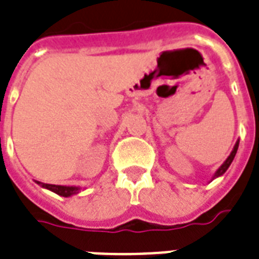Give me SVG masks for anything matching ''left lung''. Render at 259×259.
<instances>
[{
	"mask_svg": "<svg viewBox=\"0 0 259 259\" xmlns=\"http://www.w3.org/2000/svg\"><path fill=\"white\" fill-rule=\"evenodd\" d=\"M238 147H239V139L236 140V143H235V146H234V148H232L231 154H230V155H228L227 159H226V161L223 162V165L220 166L219 169H218V170H216V171H215V174L212 176L211 181H213L215 178L220 177V176H223V174L226 173V171H227V169H228V167H230V165H231V163H232V161H234V158H235L236 151H238ZM211 181H209V182H211Z\"/></svg>",
	"mask_w": 259,
	"mask_h": 259,
	"instance_id": "obj_1",
	"label": "left lung"
}]
</instances>
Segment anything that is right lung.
I'll return each instance as SVG.
<instances>
[{"label":"right lung","instance_id":"right-lung-1","mask_svg":"<svg viewBox=\"0 0 259 259\" xmlns=\"http://www.w3.org/2000/svg\"><path fill=\"white\" fill-rule=\"evenodd\" d=\"M37 185H40L44 189H48L54 192V193L59 194L62 197H70V196H74L81 192V188L79 186H66V185H53V184H43V182L35 181Z\"/></svg>","mask_w":259,"mask_h":259}]
</instances>
